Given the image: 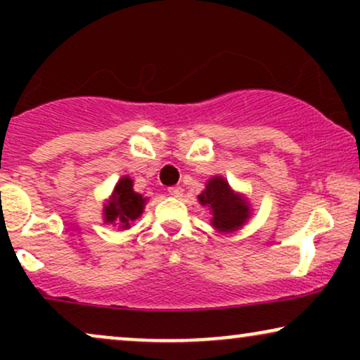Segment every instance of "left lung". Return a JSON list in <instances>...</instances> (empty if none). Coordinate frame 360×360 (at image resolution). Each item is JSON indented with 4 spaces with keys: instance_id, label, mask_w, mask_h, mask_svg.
I'll return each instance as SVG.
<instances>
[{
    "instance_id": "8db88e82",
    "label": "left lung",
    "mask_w": 360,
    "mask_h": 360,
    "mask_svg": "<svg viewBox=\"0 0 360 360\" xmlns=\"http://www.w3.org/2000/svg\"><path fill=\"white\" fill-rule=\"evenodd\" d=\"M147 198L135 191L134 179L125 174L115 184L113 193L103 203V220L108 225H120L122 230L130 229V223L142 217Z\"/></svg>"
}]
</instances>
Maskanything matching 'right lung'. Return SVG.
<instances>
[{
  "mask_svg": "<svg viewBox=\"0 0 360 360\" xmlns=\"http://www.w3.org/2000/svg\"><path fill=\"white\" fill-rule=\"evenodd\" d=\"M198 201L208 206L212 226L220 233L237 232L252 217L249 198L235 191L223 176L210 177L203 191L198 194Z\"/></svg>",
  "mask_w": 360,
  "mask_h": 360,
  "instance_id": "add662e5",
  "label": "right lung"
}]
</instances>
